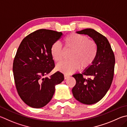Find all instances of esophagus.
<instances>
[{"label":"esophagus","mask_w":127,"mask_h":127,"mask_svg":"<svg viewBox=\"0 0 127 127\" xmlns=\"http://www.w3.org/2000/svg\"><path fill=\"white\" fill-rule=\"evenodd\" d=\"M69 77H70L69 75H66V74H64V79H68V78H69Z\"/></svg>","instance_id":"esophagus-1"}]
</instances>
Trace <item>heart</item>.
<instances>
[{
    "instance_id": "b5f03b06",
    "label": "heart",
    "mask_w": 127,
    "mask_h": 127,
    "mask_svg": "<svg viewBox=\"0 0 127 127\" xmlns=\"http://www.w3.org/2000/svg\"><path fill=\"white\" fill-rule=\"evenodd\" d=\"M64 49L71 51L69 59L70 61L61 62L56 66V69L65 74H70L80 68H89L96 58L97 47L94 41L89 40L88 36L77 33L70 34L64 38ZM50 54L56 62L63 58L64 50L61 45L54 43L50 47Z\"/></svg>"
}]
</instances>
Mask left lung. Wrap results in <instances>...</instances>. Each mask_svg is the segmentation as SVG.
Listing matches in <instances>:
<instances>
[{"label": "left lung", "mask_w": 127, "mask_h": 127, "mask_svg": "<svg viewBox=\"0 0 127 127\" xmlns=\"http://www.w3.org/2000/svg\"><path fill=\"white\" fill-rule=\"evenodd\" d=\"M88 35L97 47V55L93 64L85 69L82 73H76L73 77L76 84L72 89L76 99L84 104L97 103L104 96L111 86L114 75L115 57L107 38L94 29L88 28L76 32ZM89 76V78L83 77Z\"/></svg>", "instance_id": "left-lung-1"}]
</instances>
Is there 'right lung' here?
Instances as JSON below:
<instances>
[{
	"mask_svg": "<svg viewBox=\"0 0 127 127\" xmlns=\"http://www.w3.org/2000/svg\"><path fill=\"white\" fill-rule=\"evenodd\" d=\"M62 34L51 30H37L24 38L18 48L13 66L15 86L22 100L32 108L47 105L54 95L55 87L64 80L59 71L44 77L54 68L50 47Z\"/></svg>",
	"mask_w": 127,
	"mask_h": 127,
	"instance_id": "1",
	"label": "right lung"
}]
</instances>
